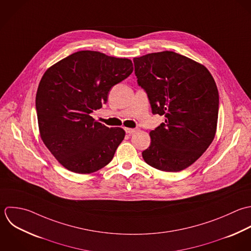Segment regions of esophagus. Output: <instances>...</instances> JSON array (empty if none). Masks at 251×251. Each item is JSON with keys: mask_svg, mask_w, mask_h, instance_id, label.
Here are the masks:
<instances>
[{"mask_svg": "<svg viewBox=\"0 0 251 251\" xmlns=\"http://www.w3.org/2000/svg\"><path fill=\"white\" fill-rule=\"evenodd\" d=\"M137 131H138L137 128H135V129H133V128H125V132H126L127 134H134V133H136Z\"/></svg>", "mask_w": 251, "mask_h": 251, "instance_id": "obj_1", "label": "esophagus"}]
</instances>
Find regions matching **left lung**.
Returning a JSON list of instances; mask_svg holds the SVG:
<instances>
[{
  "mask_svg": "<svg viewBox=\"0 0 251 251\" xmlns=\"http://www.w3.org/2000/svg\"><path fill=\"white\" fill-rule=\"evenodd\" d=\"M135 74L153 114L165 122L150 133L144 160L165 172H179L196 162L212 143L218 120L216 83L202 64L174 51L135 57Z\"/></svg>",
  "mask_w": 251,
  "mask_h": 251,
  "instance_id": "left-lung-1",
  "label": "left lung"
}]
</instances>
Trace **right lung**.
<instances>
[{
	"label": "right lung",
	"mask_w": 251,
	"mask_h": 251,
	"mask_svg": "<svg viewBox=\"0 0 251 251\" xmlns=\"http://www.w3.org/2000/svg\"><path fill=\"white\" fill-rule=\"evenodd\" d=\"M133 69L128 58L80 50L43 75L36 94L40 135L67 170L89 174L112 160L125 131L95 121L91 113L107 102L109 90Z\"/></svg>",
	"instance_id": "right-lung-1"
}]
</instances>
